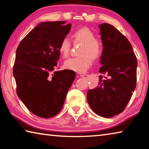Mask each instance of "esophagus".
Listing matches in <instances>:
<instances>
[{
  "instance_id": "obj_1",
  "label": "esophagus",
  "mask_w": 149,
  "mask_h": 149,
  "mask_svg": "<svg viewBox=\"0 0 149 149\" xmlns=\"http://www.w3.org/2000/svg\"><path fill=\"white\" fill-rule=\"evenodd\" d=\"M79 76L81 77L85 78V79H87V78H88V75H85V74H79Z\"/></svg>"
}]
</instances>
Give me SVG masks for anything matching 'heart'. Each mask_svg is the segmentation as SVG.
<instances>
[{
	"mask_svg": "<svg viewBox=\"0 0 149 149\" xmlns=\"http://www.w3.org/2000/svg\"><path fill=\"white\" fill-rule=\"evenodd\" d=\"M72 37L74 42L83 44L81 48L79 57L71 58L64 62V67L77 73H84L92 64V59L95 60L101 54L102 44L99 39H95V35L91 30L83 27L75 31ZM71 42L70 39L64 37L59 45L60 54L64 58L69 56Z\"/></svg>",
	"mask_w": 149,
	"mask_h": 149,
	"instance_id": "heart-1",
	"label": "heart"
}]
</instances>
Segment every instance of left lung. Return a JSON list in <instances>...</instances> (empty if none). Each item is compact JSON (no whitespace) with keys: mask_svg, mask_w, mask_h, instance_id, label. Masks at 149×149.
<instances>
[{"mask_svg":"<svg viewBox=\"0 0 149 149\" xmlns=\"http://www.w3.org/2000/svg\"><path fill=\"white\" fill-rule=\"evenodd\" d=\"M103 49L97 87L87 91L90 107L97 115L111 118L122 112L136 87L137 61L128 39L110 24L99 25Z\"/></svg>","mask_w":149,"mask_h":149,"instance_id":"1","label":"left lung"}]
</instances>
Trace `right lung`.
<instances>
[{
	"instance_id": "1",
	"label": "right lung",
	"mask_w": 149,
	"mask_h": 149,
	"mask_svg": "<svg viewBox=\"0 0 149 149\" xmlns=\"http://www.w3.org/2000/svg\"><path fill=\"white\" fill-rule=\"evenodd\" d=\"M64 24L41 22L16 50L13 75L17 95L30 112L41 118L53 117L61 110L75 78L72 70H55L60 56L59 45L72 26Z\"/></svg>"
}]
</instances>
